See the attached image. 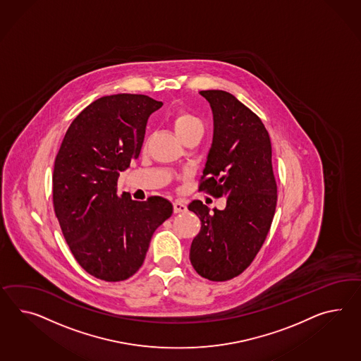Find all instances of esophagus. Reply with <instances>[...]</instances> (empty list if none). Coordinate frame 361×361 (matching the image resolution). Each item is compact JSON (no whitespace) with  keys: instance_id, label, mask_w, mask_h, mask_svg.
Listing matches in <instances>:
<instances>
[{"instance_id":"1","label":"esophagus","mask_w":361,"mask_h":361,"mask_svg":"<svg viewBox=\"0 0 361 361\" xmlns=\"http://www.w3.org/2000/svg\"><path fill=\"white\" fill-rule=\"evenodd\" d=\"M188 210V207H186V204H185L184 201H175L173 202V212H176V214H180V212H185Z\"/></svg>"}]
</instances>
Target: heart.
<instances>
[{"label": "heart", "mask_w": 361, "mask_h": 361, "mask_svg": "<svg viewBox=\"0 0 361 361\" xmlns=\"http://www.w3.org/2000/svg\"><path fill=\"white\" fill-rule=\"evenodd\" d=\"M172 125L181 140H184L185 137L193 133H202L203 130L202 120L198 116L185 109L177 111L172 118Z\"/></svg>", "instance_id": "b5f03b06"}]
</instances>
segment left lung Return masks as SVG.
Instances as JSON below:
<instances>
[{
  "instance_id": "obj_1",
  "label": "left lung",
  "mask_w": 361,
  "mask_h": 361,
  "mask_svg": "<svg viewBox=\"0 0 361 361\" xmlns=\"http://www.w3.org/2000/svg\"><path fill=\"white\" fill-rule=\"evenodd\" d=\"M200 94L212 106L214 138L198 190L226 197V209L210 212L201 201L188 206L201 220L190 262L209 281H229L253 262L271 227L278 200L273 149L261 118L232 94Z\"/></svg>"
}]
</instances>
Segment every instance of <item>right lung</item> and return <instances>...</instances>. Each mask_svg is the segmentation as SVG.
<instances>
[{
	"mask_svg": "<svg viewBox=\"0 0 361 361\" xmlns=\"http://www.w3.org/2000/svg\"><path fill=\"white\" fill-rule=\"evenodd\" d=\"M161 106L147 95L100 97L73 120L54 159V214L74 258L97 279L137 273L173 212L161 197L140 202L117 194L120 172L140 157L149 115Z\"/></svg>",
	"mask_w": 361,
	"mask_h": 361,
	"instance_id": "add662e5",
	"label": "right lung"
}]
</instances>
